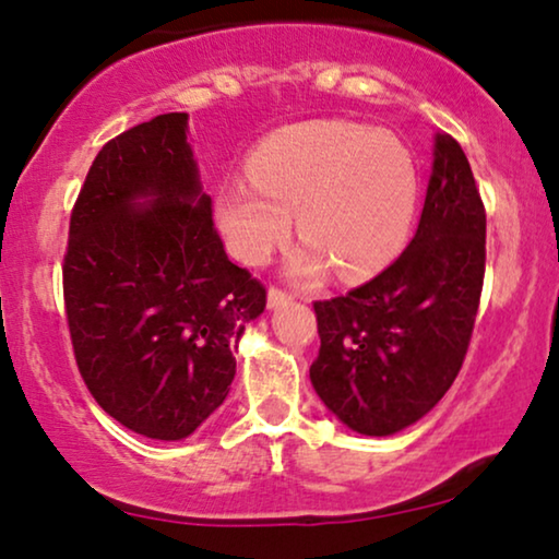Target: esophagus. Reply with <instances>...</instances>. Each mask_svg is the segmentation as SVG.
I'll return each instance as SVG.
<instances>
[{"instance_id": "obj_1", "label": "esophagus", "mask_w": 559, "mask_h": 559, "mask_svg": "<svg viewBox=\"0 0 559 559\" xmlns=\"http://www.w3.org/2000/svg\"><path fill=\"white\" fill-rule=\"evenodd\" d=\"M287 302H293V295L285 293V289H280V287H270V293H266V305H270L272 310H277Z\"/></svg>"}]
</instances>
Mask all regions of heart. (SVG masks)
Returning <instances> with one entry per match:
<instances>
[{"label":"heart","mask_w":559,"mask_h":559,"mask_svg":"<svg viewBox=\"0 0 559 559\" xmlns=\"http://www.w3.org/2000/svg\"><path fill=\"white\" fill-rule=\"evenodd\" d=\"M249 180L216 198L234 257L264 264L287 241L293 216L302 243L289 277L316 282L338 264L346 277L379 272L407 241L417 209V163L386 129L305 121L266 136L249 157Z\"/></svg>","instance_id":"obj_1"}]
</instances>
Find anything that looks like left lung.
Masks as SVG:
<instances>
[{
	"label": "left lung",
	"instance_id": "1",
	"mask_svg": "<svg viewBox=\"0 0 559 559\" xmlns=\"http://www.w3.org/2000/svg\"><path fill=\"white\" fill-rule=\"evenodd\" d=\"M486 272V211L468 157L435 136L409 247L366 285L318 300L310 381L354 432L384 438L425 417L461 371Z\"/></svg>",
	"mask_w": 559,
	"mask_h": 559
}]
</instances>
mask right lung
<instances>
[{
  "label": "right lung",
  "instance_id": "obj_1",
  "mask_svg": "<svg viewBox=\"0 0 559 559\" xmlns=\"http://www.w3.org/2000/svg\"><path fill=\"white\" fill-rule=\"evenodd\" d=\"M63 297L81 377L117 423L182 440L224 404L266 289L226 257L188 114H159L98 152L71 213Z\"/></svg>",
  "mask_w": 559,
  "mask_h": 559
}]
</instances>
